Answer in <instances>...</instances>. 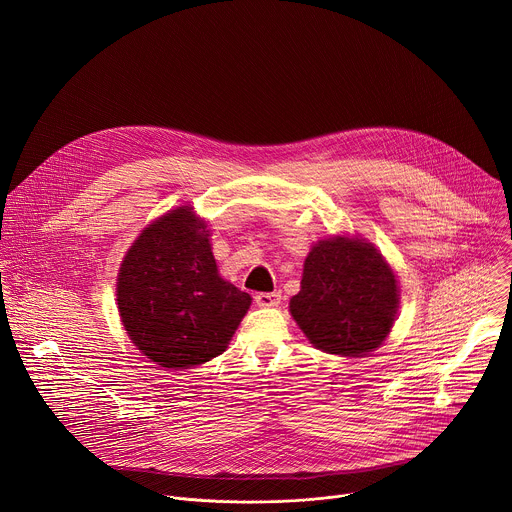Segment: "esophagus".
<instances>
[{
	"label": "esophagus",
	"instance_id": "obj_1",
	"mask_svg": "<svg viewBox=\"0 0 512 512\" xmlns=\"http://www.w3.org/2000/svg\"><path fill=\"white\" fill-rule=\"evenodd\" d=\"M281 302L279 291H261V294H255V304L261 308H275Z\"/></svg>",
	"mask_w": 512,
	"mask_h": 512
}]
</instances>
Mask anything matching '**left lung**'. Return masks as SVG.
I'll return each instance as SVG.
<instances>
[{
  "mask_svg": "<svg viewBox=\"0 0 512 512\" xmlns=\"http://www.w3.org/2000/svg\"><path fill=\"white\" fill-rule=\"evenodd\" d=\"M397 304V281L381 253L371 243L338 237L320 241L306 257L289 312L316 348L362 356L383 344Z\"/></svg>",
  "mask_w": 512,
  "mask_h": 512,
  "instance_id": "1",
  "label": "left lung"
}]
</instances>
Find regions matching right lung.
<instances>
[{"label": "right lung", "mask_w": 512, "mask_h": 512, "mask_svg": "<svg viewBox=\"0 0 512 512\" xmlns=\"http://www.w3.org/2000/svg\"><path fill=\"white\" fill-rule=\"evenodd\" d=\"M206 233L180 206L139 235L119 269L123 326L166 369H190L225 352L251 306L249 294L218 275Z\"/></svg>", "instance_id": "1"}]
</instances>
